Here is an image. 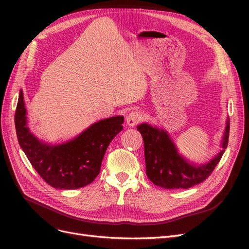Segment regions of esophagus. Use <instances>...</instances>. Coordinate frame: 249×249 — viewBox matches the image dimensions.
<instances>
[{"label": "esophagus", "instance_id": "1", "mask_svg": "<svg viewBox=\"0 0 249 249\" xmlns=\"http://www.w3.org/2000/svg\"><path fill=\"white\" fill-rule=\"evenodd\" d=\"M142 120V114L140 112H131L129 115L126 116V124L129 126H134L135 124H139Z\"/></svg>", "mask_w": 249, "mask_h": 249}]
</instances>
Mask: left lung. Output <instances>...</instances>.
<instances>
[{"label":"left lung","instance_id":"left-lung-1","mask_svg":"<svg viewBox=\"0 0 249 249\" xmlns=\"http://www.w3.org/2000/svg\"><path fill=\"white\" fill-rule=\"evenodd\" d=\"M144 142L146 176L152 182L165 189H188L202 183L219 163L228 146L230 120L222 139V149L215 158L205 164H191L178 153L176 144L166 131L148 124L137 126Z\"/></svg>","mask_w":249,"mask_h":249}]
</instances>
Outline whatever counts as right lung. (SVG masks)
<instances>
[{
	"label": "right lung",
	"instance_id": "add662e5",
	"mask_svg": "<svg viewBox=\"0 0 249 249\" xmlns=\"http://www.w3.org/2000/svg\"><path fill=\"white\" fill-rule=\"evenodd\" d=\"M26 115L20 90L14 116L18 143L44 182L57 189H78L93 182L100 173L107 147L123 130L124 120V116L100 120L72 140L52 145L30 132Z\"/></svg>",
	"mask_w": 249,
	"mask_h": 249
}]
</instances>
